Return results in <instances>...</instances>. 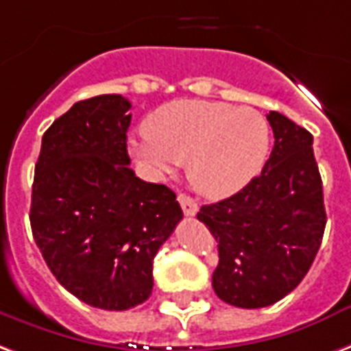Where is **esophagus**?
Here are the masks:
<instances>
[{
  "label": "esophagus",
  "instance_id": "1",
  "mask_svg": "<svg viewBox=\"0 0 351 351\" xmlns=\"http://www.w3.org/2000/svg\"><path fill=\"white\" fill-rule=\"evenodd\" d=\"M178 202H180V206H182L184 214L188 215V217H191V215L197 214V202L191 199V197H188L186 193H180L178 195Z\"/></svg>",
  "mask_w": 351,
  "mask_h": 351
}]
</instances>
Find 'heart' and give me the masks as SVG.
<instances>
[{
  "mask_svg": "<svg viewBox=\"0 0 351 351\" xmlns=\"http://www.w3.org/2000/svg\"><path fill=\"white\" fill-rule=\"evenodd\" d=\"M268 121L253 108L227 102L175 100L145 121L132 154L154 175L186 163L189 184L204 197L223 199L247 186L269 152Z\"/></svg>",
  "mask_w": 351,
  "mask_h": 351,
  "instance_id": "1",
  "label": "heart"
}]
</instances>
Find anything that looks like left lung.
Listing matches in <instances>:
<instances>
[{
    "mask_svg": "<svg viewBox=\"0 0 351 351\" xmlns=\"http://www.w3.org/2000/svg\"><path fill=\"white\" fill-rule=\"evenodd\" d=\"M266 117L275 143L261 175L197 214L217 241L214 292L240 308L268 307L290 294L313 266L326 228L313 136L277 111Z\"/></svg>",
    "mask_w": 351,
    "mask_h": 351,
    "instance_id": "left-lung-1",
    "label": "left lung"
}]
</instances>
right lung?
I'll return each instance as SVG.
<instances>
[{"label": "right lung", "mask_w": 351, "mask_h": 351, "mask_svg": "<svg viewBox=\"0 0 351 351\" xmlns=\"http://www.w3.org/2000/svg\"><path fill=\"white\" fill-rule=\"evenodd\" d=\"M132 104L76 102L44 132L29 221L56 279L90 307L126 311L152 292V261L182 219L176 195L128 167Z\"/></svg>", "instance_id": "add662e5"}]
</instances>
